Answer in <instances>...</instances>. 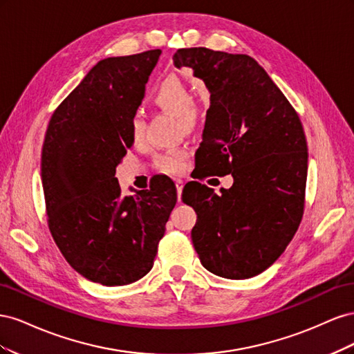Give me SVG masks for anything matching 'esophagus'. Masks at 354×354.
<instances>
[{"label": "esophagus", "instance_id": "1", "mask_svg": "<svg viewBox=\"0 0 354 354\" xmlns=\"http://www.w3.org/2000/svg\"><path fill=\"white\" fill-rule=\"evenodd\" d=\"M176 186H177V195H178V201H181V192H183L185 181L181 180V178H176Z\"/></svg>", "mask_w": 354, "mask_h": 354}]
</instances>
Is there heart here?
Segmentation results:
<instances>
[{
	"instance_id": "heart-1",
	"label": "heart",
	"mask_w": 354,
	"mask_h": 354,
	"mask_svg": "<svg viewBox=\"0 0 354 354\" xmlns=\"http://www.w3.org/2000/svg\"><path fill=\"white\" fill-rule=\"evenodd\" d=\"M151 102L158 109L173 113L185 131H192L202 120L201 106L194 100L190 84L176 73H169L160 81L151 94ZM145 118L142 112H134L130 118V131L134 142H140L145 136ZM186 152L176 149L155 158L156 167L168 174H177L185 168Z\"/></svg>"
}]
</instances>
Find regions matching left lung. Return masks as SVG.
<instances>
[{
	"instance_id": "left-lung-1",
	"label": "left lung",
	"mask_w": 354,
	"mask_h": 354,
	"mask_svg": "<svg viewBox=\"0 0 354 354\" xmlns=\"http://www.w3.org/2000/svg\"><path fill=\"white\" fill-rule=\"evenodd\" d=\"M173 60L211 91L198 149L202 165L233 177L220 196L198 181L183 190L198 214L192 242L208 272L248 279L279 259L301 223L308 158L303 124L250 56L194 47L178 48Z\"/></svg>"
}]
</instances>
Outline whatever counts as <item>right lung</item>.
<instances>
[{"mask_svg":"<svg viewBox=\"0 0 354 354\" xmlns=\"http://www.w3.org/2000/svg\"><path fill=\"white\" fill-rule=\"evenodd\" d=\"M160 50L100 60L47 127L41 153L47 223L66 261L88 281L121 286L153 267L177 202L173 181L122 196L115 177L134 140L130 118Z\"/></svg>","mask_w":354,"mask_h":354,"instance_id":"obj_1","label":"right lung"}]
</instances>
